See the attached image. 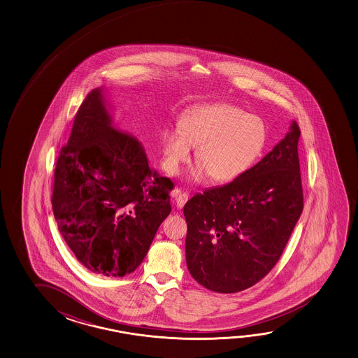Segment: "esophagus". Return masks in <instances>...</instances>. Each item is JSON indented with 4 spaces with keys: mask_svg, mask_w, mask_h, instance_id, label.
<instances>
[{
    "mask_svg": "<svg viewBox=\"0 0 358 358\" xmlns=\"http://www.w3.org/2000/svg\"><path fill=\"white\" fill-rule=\"evenodd\" d=\"M173 198L176 201V206L179 209H182L184 207V204L188 202L189 195L187 193H182L179 189H174L173 190Z\"/></svg>",
    "mask_w": 358,
    "mask_h": 358,
    "instance_id": "obj_1",
    "label": "esophagus"
}]
</instances>
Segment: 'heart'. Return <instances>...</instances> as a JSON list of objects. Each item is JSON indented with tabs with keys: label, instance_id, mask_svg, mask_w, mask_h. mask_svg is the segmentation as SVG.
I'll use <instances>...</instances> for the list:
<instances>
[{
	"label": "heart",
	"instance_id": "1",
	"mask_svg": "<svg viewBox=\"0 0 358 358\" xmlns=\"http://www.w3.org/2000/svg\"><path fill=\"white\" fill-rule=\"evenodd\" d=\"M266 140L262 120L229 103H213L187 112L179 130L164 134V168L176 176L195 149V179L231 182L248 169Z\"/></svg>",
	"mask_w": 358,
	"mask_h": 358
}]
</instances>
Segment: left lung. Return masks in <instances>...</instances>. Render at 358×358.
I'll return each mask as SVG.
<instances>
[{
  "mask_svg": "<svg viewBox=\"0 0 358 358\" xmlns=\"http://www.w3.org/2000/svg\"><path fill=\"white\" fill-rule=\"evenodd\" d=\"M299 126L234 182L184 206L189 273L215 293H238L279 261L303 212Z\"/></svg>",
  "mask_w": 358,
  "mask_h": 358,
  "instance_id": "1",
  "label": "left lung"
}]
</instances>
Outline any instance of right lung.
Listing matches in <instances>:
<instances>
[{
  "mask_svg": "<svg viewBox=\"0 0 358 358\" xmlns=\"http://www.w3.org/2000/svg\"><path fill=\"white\" fill-rule=\"evenodd\" d=\"M103 87L80 104L54 173L52 212L79 262L124 276L143 262L171 212L173 182L150 169L141 143L120 130Z\"/></svg>",
  "mask_w": 358,
  "mask_h": 358,
  "instance_id": "1",
  "label": "right lung"
}]
</instances>
